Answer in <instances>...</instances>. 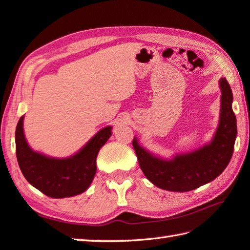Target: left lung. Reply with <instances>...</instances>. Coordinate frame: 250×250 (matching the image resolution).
I'll use <instances>...</instances> for the list:
<instances>
[{
    "mask_svg": "<svg viewBox=\"0 0 250 250\" xmlns=\"http://www.w3.org/2000/svg\"><path fill=\"white\" fill-rule=\"evenodd\" d=\"M219 125L210 144L187 154L164 160L146 151L133 139L132 145L145 176L154 186L169 191H190L208 184L220 175L231 159L237 136L232 111V92L228 81L221 78Z\"/></svg>",
    "mask_w": 250,
    "mask_h": 250,
    "instance_id": "1",
    "label": "left lung"
}]
</instances>
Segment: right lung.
<instances>
[{
    "label": "right lung",
    "instance_id": "add662e5",
    "mask_svg": "<svg viewBox=\"0 0 250 250\" xmlns=\"http://www.w3.org/2000/svg\"><path fill=\"white\" fill-rule=\"evenodd\" d=\"M111 136V126L100 130L81 151L66 159H54L34 152L26 144L23 117L15 130V148L20 169L33 187L47 197L66 198L88 189L97 172L99 150Z\"/></svg>",
    "mask_w": 250,
    "mask_h": 250
}]
</instances>
